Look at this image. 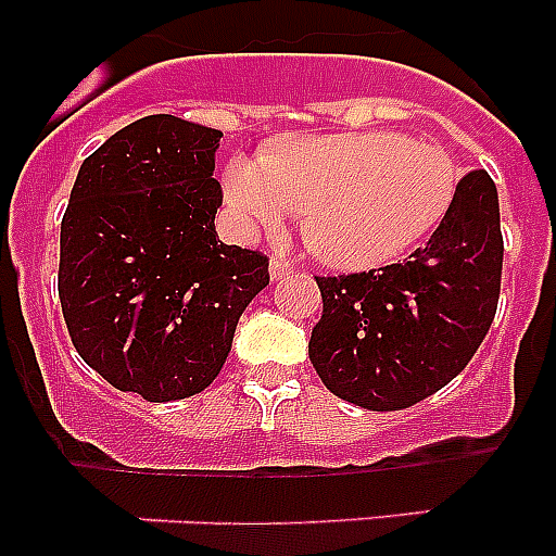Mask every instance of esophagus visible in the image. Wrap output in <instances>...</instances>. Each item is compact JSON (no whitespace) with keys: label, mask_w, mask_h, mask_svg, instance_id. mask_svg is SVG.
I'll return each mask as SVG.
<instances>
[{"label":"esophagus","mask_w":556,"mask_h":556,"mask_svg":"<svg viewBox=\"0 0 556 556\" xmlns=\"http://www.w3.org/2000/svg\"><path fill=\"white\" fill-rule=\"evenodd\" d=\"M289 273H294V264H289L287 258H281V255H275L273 262H269V275H273L275 281H281V278H287Z\"/></svg>","instance_id":"esophagus-1"}]
</instances>
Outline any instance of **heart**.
<instances>
[{"label":"heart","mask_w":556,"mask_h":556,"mask_svg":"<svg viewBox=\"0 0 556 556\" xmlns=\"http://www.w3.org/2000/svg\"><path fill=\"white\" fill-rule=\"evenodd\" d=\"M459 166L443 147L401 132L292 136L264 155H236L225 198L248 228L303 214L314 253L345 269L390 264L448 214Z\"/></svg>","instance_id":"b5f03b06"}]
</instances>
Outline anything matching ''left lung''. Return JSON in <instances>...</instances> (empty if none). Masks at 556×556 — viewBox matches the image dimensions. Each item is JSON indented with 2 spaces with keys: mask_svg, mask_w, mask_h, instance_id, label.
Masks as SVG:
<instances>
[{
  "mask_svg": "<svg viewBox=\"0 0 556 556\" xmlns=\"http://www.w3.org/2000/svg\"><path fill=\"white\" fill-rule=\"evenodd\" d=\"M501 264L498 191L488 172L473 169L429 242L404 264L314 275L323 317L308 358L323 384L372 412L409 409L443 390L493 326Z\"/></svg>",
  "mask_w": 556,
  "mask_h": 556,
  "instance_id": "8db88e82",
  "label": "left lung"
}]
</instances>
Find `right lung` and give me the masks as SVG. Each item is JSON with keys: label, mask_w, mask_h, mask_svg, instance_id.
Returning a JSON list of instances; mask_svg holds the SVG:
<instances>
[{"label": "right lung", "mask_w": 556, "mask_h": 556, "mask_svg": "<svg viewBox=\"0 0 556 556\" xmlns=\"http://www.w3.org/2000/svg\"><path fill=\"white\" fill-rule=\"evenodd\" d=\"M223 132L155 113L83 161L61 223L58 294L72 345L122 392L164 404L217 378L269 258L223 244Z\"/></svg>", "instance_id": "add662e5"}]
</instances>
